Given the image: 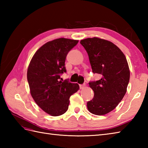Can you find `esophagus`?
Masks as SVG:
<instances>
[{
    "label": "esophagus",
    "instance_id": "obj_1",
    "mask_svg": "<svg viewBox=\"0 0 148 148\" xmlns=\"http://www.w3.org/2000/svg\"><path fill=\"white\" fill-rule=\"evenodd\" d=\"M85 84H79V87H80V89H83L84 87H85Z\"/></svg>",
    "mask_w": 148,
    "mask_h": 148
}]
</instances>
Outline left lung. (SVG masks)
Segmentation results:
<instances>
[{
  "instance_id": "obj_1",
  "label": "left lung",
  "mask_w": 148,
  "mask_h": 148,
  "mask_svg": "<svg viewBox=\"0 0 148 148\" xmlns=\"http://www.w3.org/2000/svg\"><path fill=\"white\" fill-rule=\"evenodd\" d=\"M80 43L88 55L92 72L102 76L89 83L94 97L87 102V108L93 114H106L116 108L127 92L130 79L127 58L109 40L93 37L81 40Z\"/></svg>"
}]
</instances>
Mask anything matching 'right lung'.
Returning <instances> with one entry per match:
<instances>
[{"label": "right lung", "instance_id": "add662e5", "mask_svg": "<svg viewBox=\"0 0 148 148\" xmlns=\"http://www.w3.org/2000/svg\"><path fill=\"white\" fill-rule=\"evenodd\" d=\"M78 41L59 38L46 42L36 52L28 67L31 95L39 108L51 116L64 114L70 97L79 89L77 83L60 80V75L66 72V56Z\"/></svg>", "mask_w": 148, "mask_h": 148}]
</instances>
